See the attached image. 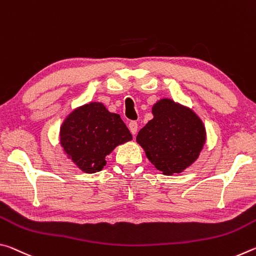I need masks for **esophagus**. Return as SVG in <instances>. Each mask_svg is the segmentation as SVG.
I'll use <instances>...</instances> for the list:
<instances>
[{"instance_id": "1", "label": "esophagus", "mask_w": 256, "mask_h": 256, "mask_svg": "<svg viewBox=\"0 0 256 256\" xmlns=\"http://www.w3.org/2000/svg\"><path fill=\"white\" fill-rule=\"evenodd\" d=\"M128 128L133 136H136L138 132V123L136 122V120H132V122L128 123Z\"/></svg>"}]
</instances>
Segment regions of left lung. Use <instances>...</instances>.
I'll use <instances>...</instances> for the list:
<instances>
[{
	"instance_id": "1",
	"label": "left lung",
	"mask_w": 256,
	"mask_h": 256,
	"mask_svg": "<svg viewBox=\"0 0 256 256\" xmlns=\"http://www.w3.org/2000/svg\"><path fill=\"white\" fill-rule=\"evenodd\" d=\"M152 114L136 142L164 175L180 174L200 156L206 138L204 125L192 110L168 98L154 104Z\"/></svg>"
}]
</instances>
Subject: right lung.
Wrapping results in <instances>:
<instances>
[{
    "mask_svg": "<svg viewBox=\"0 0 256 256\" xmlns=\"http://www.w3.org/2000/svg\"><path fill=\"white\" fill-rule=\"evenodd\" d=\"M130 140L132 134L120 115L108 112L102 102L76 108L60 128L64 152L88 174L100 172L106 164V156Z\"/></svg>",
    "mask_w": 256,
    "mask_h": 256,
    "instance_id": "right-lung-1",
    "label": "right lung"
}]
</instances>
